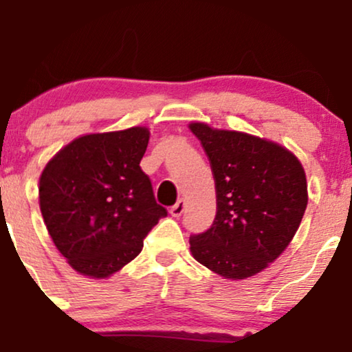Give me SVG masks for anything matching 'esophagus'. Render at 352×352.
Here are the masks:
<instances>
[{
    "instance_id": "esophagus-1",
    "label": "esophagus",
    "mask_w": 352,
    "mask_h": 352,
    "mask_svg": "<svg viewBox=\"0 0 352 352\" xmlns=\"http://www.w3.org/2000/svg\"><path fill=\"white\" fill-rule=\"evenodd\" d=\"M184 210H185V201L180 199L175 205H173V207H170V215L172 217H180L182 213H184Z\"/></svg>"
}]
</instances>
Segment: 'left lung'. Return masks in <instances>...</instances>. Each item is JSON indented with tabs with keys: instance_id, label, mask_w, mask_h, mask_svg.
I'll return each mask as SVG.
<instances>
[{
	"instance_id": "8db88e82",
	"label": "left lung",
	"mask_w": 352,
	"mask_h": 352,
	"mask_svg": "<svg viewBox=\"0 0 352 352\" xmlns=\"http://www.w3.org/2000/svg\"><path fill=\"white\" fill-rule=\"evenodd\" d=\"M210 160L217 215L190 236L199 263L230 280H245L273 263L293 240L306 205L305 168L281 145L243 132L190 124Z\"/></svg>"
}]
</instances>
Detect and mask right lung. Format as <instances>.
<instances>
[{
    "instance_id": "add662e5",
    "label": "right lung",
    "mask_w": 352,
    "mask_h": 352,
    "mask_svg": "<svg viewBox=\"0 0 352 352\" xmlns=\"http://www.w3.org/2000/svg\"><path fill=\"white\" fill-rule=\"evenodd\" d=\"M145 127L79 137L39 179V207L56 248L76 272L107 278L142 252L144 238L167 217L140 168Z\"/></svg>"
}]
</instances>
